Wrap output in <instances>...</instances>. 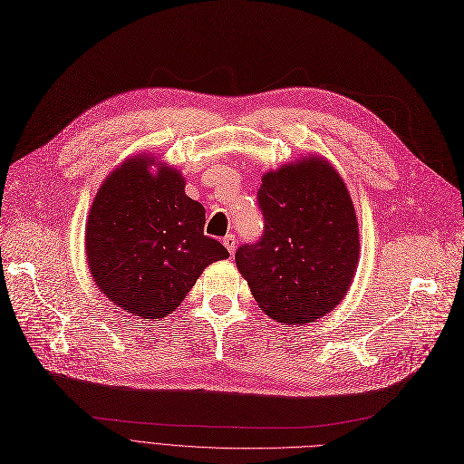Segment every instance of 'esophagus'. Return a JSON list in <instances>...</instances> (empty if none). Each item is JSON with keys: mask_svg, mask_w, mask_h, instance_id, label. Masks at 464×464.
Instances as JSON below:
<instances>
[{"mask_svg": "<svg viewBox=\"0 0 464 464\" xmlns=\"http://www.w3.org/2000/svg\"><path fill=\"white\" fill-rule=\"evenodd\" d=\"M223 243H225V247H227V251H228L230 255H234V253H236V236H234V234L225 236Z\"/></svg>", "mask_w": 464, "mask_h": 464, "instance_id": "1", "label": "esophagus"}]
</instances>
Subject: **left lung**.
<instances>
[{"label": "left lung", "instance_id": "obj_1", "mask_svg": "<svg viewBox=\"0 0 464 464\" xmlns=\"http://www.w3.org/2000/svg\"><path fill=\"white\" fill-rule=\"evenodd\" d=\"M258 204L264 236L241 245L236 266L260 309L286 325L332 313L360 260L358 217L341 174L307 153L262 176Z\"/></svg>", "mask_w": 464, "mask_h": 464}]
</instances>
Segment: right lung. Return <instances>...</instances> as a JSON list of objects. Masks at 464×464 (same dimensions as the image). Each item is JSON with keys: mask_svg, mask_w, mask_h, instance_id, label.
<instances>
[{"mask_svg": "<svg viewBox=\"0 0 464 464\" xmlns=\"http://www.w3.org/2000/svg\"><path fill=\"white\" fill-rule=\"evenodd\" d=\"M204 225L206 209L185 195L176 167L153 153L125 159L99 187L86 221L99 292L132 316H169L209 264L230 256Z\"/></svg>", "mask_w": 464, "mask_h": 464, "instance_id": "right-lung-1", "label": "right lung"}]
</instances>
